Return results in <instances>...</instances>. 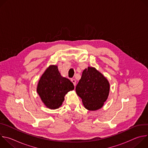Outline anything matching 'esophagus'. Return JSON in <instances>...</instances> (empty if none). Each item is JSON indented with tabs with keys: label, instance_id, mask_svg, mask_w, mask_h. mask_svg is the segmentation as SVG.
Listing matches in <instances>:
<instances>
[{
	"label": "esophagus",
	"instance_id": "34e87169",
	"mask_svg": "<svg viewBox=\"0 0 148 148\" xmlns=\"http://www.w3.org/2000/svg\"><path fill=\"white\" fill-rule=\"evenodd\" d=\"M71 82L73 83L74 86H76V80H75V79H71Z\"/></svg>",
	"mask_w": 148,
	"mask_h": 148
}]
</instances>
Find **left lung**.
Returning <instances> with one entry per match:
<instances>
[{"label":"left lung","instance_id":"1","mask_svg":"<svg viewBox=\"0 0 148 148\" xmlns=\"http://www.w3.org/2000/svg\"><path fill=\"white\" fill-rule=\"evenodd\" d=\"M110 83L94 67H88L82 72L75 87L77 94L82 99L84 107L95 111L102 107L110 92Z\"/></svg>","mask_w":148,"mask_h":148}]
</instances>
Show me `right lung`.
<instances>
[{"instance_id":"right-lung-1","label":"right lung","mask_w":148,"mask_h":148,"mask_svg":"<svg viewBox=\"0 0 148 148\" xmlns=\"http://www.w3.org/2000/svg\"><path fill=\"white\" fill-rule=\"evenodd\" d=\"M74 89L73 82L61 75L57 66L51 65L41 75L37 92L47 108L55 110L62 105L65 95Z\"/></svg>"}]
</instances>
